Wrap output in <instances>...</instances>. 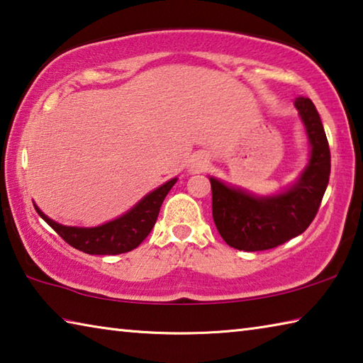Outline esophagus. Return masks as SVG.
<instances>
[{
  "mask_svg": "<svg viewBox=\"0 0 363 363\" xmlns=\"http://www.w3.org/2000/svg\"><path fill=\"white\" fill-rule=\"evenodd\" d=\"M205 160H199V162H196V163H194V167H192V169H195V171H200L201 168H203L205 167Z\"/></svg>",
  "mask_w": 363,
  "mask_h": 363,
  "instance_id": "obj_1",
  "label": "esophagus"
}]
</instances>
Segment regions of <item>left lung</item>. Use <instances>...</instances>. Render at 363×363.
<instances>
[{"label":"left lung","mask_w":363,"mask_h":363,"mask_svg":"<svg viewBox=\"0 0 363 363\" xmlns=\"http://www.w3.org/2000/svg\"><path fill=\"white\" fill-rule=\"evenodd\" d=\"M311 143V160L299 181L285 194L253 196L211 177L213 219L232 248L262 251L284 245L314 220L328 186L331 155L323 125L309 97L294 99Z\"/></svg>","instance_id":"obj_1"}]
</instances>
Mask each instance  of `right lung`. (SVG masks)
Segmentation results:
<instances>
[{"label": "right lung", "instance_id": "obj_1", "mask_svg": "<svg viewBox=\"0 0 363 363\" xmlns=\"http://www.w3.org/2000/svg\"><path fill=\"white\" fill-rule=\"evenodd\" d=\"M177 179H171L162 187L144 196L131 211L110 223L84 229V227L60 225L45 216L38 208L36 213L62 237L70 247L88 255H121L138 248L155 225L160 208Z\"/></svg>", "mask_w": 363, "mask_h": 363}]
</instances>
